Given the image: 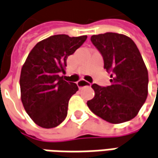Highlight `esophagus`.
Wrapping results in <instances>:
<instances>
[{
	"mask_svg": "<svg viewBox=\"0 0 158 158\" xmlns=\"http://www.w3.org/2000/svg\"><path fill=\"white\" fill-rule=\"evenodd\" d=\"M77 85L79 86V88H82V87H84V86H90L91 84H90L89 82L86 81V80H84V79H81V80H79V81L77 82Z\"/></svg>",
	"mask_w": 158,
	"mask_h": 158,
	"instance_id": "1",
	"label": "esophagus"
}]
</instances>
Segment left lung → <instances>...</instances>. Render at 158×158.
<instances>
[{"label": "left lung", "mask_w": 158, "mask_h": 158, "mask_svg": "<svg viewBox=\"0 0 158 158\" xmlns=\"http://www.w3.org/2000/svg\"><path fill=\"white\" fill-rule=\"evenodd\" d=\"M91 41L102 54L104 69L111 72L110 85L93 84L94 96L86 104L93 113L112 124L131 120L148 96L147 67L131 38L116 32L93 35Z\"/></svg>", "instance_id": "left-lung-1"}]
</instances>
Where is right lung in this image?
Returning <instances> with one entry per match:
<instances>
[{
    "instance_id": "1",
    "label": "right lung",
    "mask_w": 158,
    "mask_h": 158,
    "mask_svg": "<svg viewBox=\"0 0 158 158\" xmlns=\"http://www.w3.org/2000/svg\"><path fill=\"white\" fill-rule=\"evenodd\" d=\"M86 38V35H53L38 42L29 53L19 80L21 101L25 111L39 127L53 128L66 118L69 100L79 87L59 74L65 72L68 56Z\"/></svg>"
}]
</instances>
